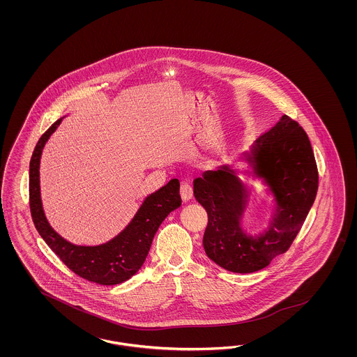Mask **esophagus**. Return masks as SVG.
Segmentation results:
<instances>
[{"label":"esophagus","mask_w":357,"mask_h":357,"mask_svg":"<svg viewBox=\"0 0 357 357\" xmlns=\"http://www.w3.org/2000/svg\"><path fill=\"white\" fill-rule=\"evenodd\" d=\"M192 195H194L192 185H191L190 182L183 181V182L181 183V196H182V199H183V200H190V199L192 197Z\"/></svg>","instance_id":"obj_1"}]
</instances>
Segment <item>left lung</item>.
Masks as SVG:
<instances>
[{
  "label": "left lung",
  "mask_w": 357,
  "mask_h": 357,
  "mask_svg": "<svg viewBox=\"0 0 357 357\" xmlns=\"http://www.w3.org/2000/svg\"><path fill=\"white\" fill-rule=\"evenodd\" d=\"M246 160L276 202L270 227L260 236H248L241 227L249 194L234 170L220 166L194 181L195 199L208 213L206 254L220 267L237 273L261 270L291 248L318 191L312 144L303 127L288 115L255 141Z\"/></svg>",
  "instance_id": "obj_1"
}]
</instances>
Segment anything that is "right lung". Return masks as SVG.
<instances>
[{"label":"right lung","instance_id":"add662e5","mask_svg":"<svg viewBox=\"0 0 357 357\" xmlns=\"http://www.w3.org/2000/svg\"><path fill=\"white\" fill-rule=\"evenodd\" d=\"M61 120L54 121L44 132L33 149L30 161L29 197L33 225L54 254L79 278L100 285L120 284L140 270L148 257L154 234L163 220L172 211L181 206L179 181L172 179L162 188L149 195L130 225L107 243L99 246H77L65 241L54 231L44 216L39 185L42 151Z\"/></svg>","mask_w":357,"mask_h":357}]
</instances>
